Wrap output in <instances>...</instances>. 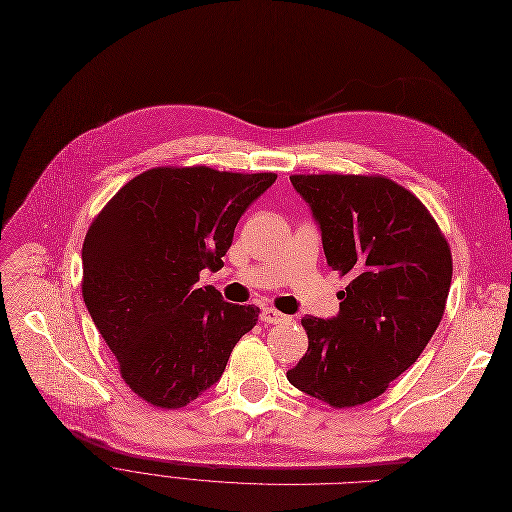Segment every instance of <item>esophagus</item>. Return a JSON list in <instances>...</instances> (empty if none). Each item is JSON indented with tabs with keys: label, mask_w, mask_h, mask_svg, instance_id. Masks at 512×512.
Returning a JSON list of instances; mask_svg holds the SVG:
<instances>
[{
	"label": "esophagus",
	"mask_w": 512,
	"mask_h": 512,
	"mask_svg": "<svg viewBox=\"0 0 512 512\" xmlns=\"http://www.w3.org/2000/svg\"><path fill=\"white\" fill-rule=\"evenodd\" d=\"M260 321H262L264 325H277V323L287 321V316H285L283 312L275 310V308H264V310H262V316H260Z\"/></svg>",
	"instance_id": "esophagus-1"
}]
</instances>
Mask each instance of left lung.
Here are the masks:
<instances>
[{"label":"left lung","mask_w":512,"mask_h":512,"mask_svg":"<svg viewBox=\"0 0 512 512\" xmlns=\"http://www.w3.org/2000/svg\"><path fill=\"white\" fill-rule=\"evenodd\" d=\"M321 225L327 262L350 283L335 319L304 316L308 350L289 383L333 408L381 396L440 325L452 252L425 204L381 175H291Z\"/></svg>","instance_id":"left-lung-1"}]
</instances>
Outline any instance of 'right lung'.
<instances>
[{"label": "right lung", "mask_w": 512, "mask_h": 512, "mask_svg": "<svg viewBox=\"0 0 512 512\" xmlns=\"http://www.w3.org/2000/svg\"><path fill=\"white\" fill-rule=\"evenodd\" d=\"M275 173L156 166L120 187L83 241V300L118 360L120 377L156 408H183L221 379L258 321L214 287L246 208Z\"/></svg>", "instance_id": "1"}]
</instances>
